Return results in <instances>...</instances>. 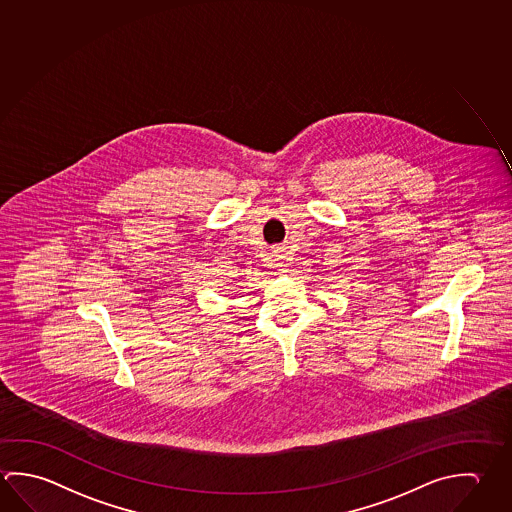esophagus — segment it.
<instances>
[{"mask_svg": "<svg viewBox=\"0 0 512 512\" xmlns=\"http://www.w3.org/2000/svg\"><path fill=\"white\" fill-rule=\"evenodd\" d=\"M277 264H275V268L278 269V271H286L287 264L284 262V257L282 255H277Z\"/></svg>", "mask_w": 512, "mask_h": 512, "instance_id": "esophagus-1", "label": "esophagus"}]
</instances>
